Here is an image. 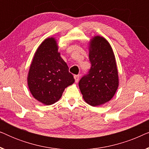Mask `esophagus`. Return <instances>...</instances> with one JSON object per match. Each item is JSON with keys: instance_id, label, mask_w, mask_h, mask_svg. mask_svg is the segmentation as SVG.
Masks as SVG:
<instances>
[{"instance_id": "34e87169", "label": "esophagus", "mask_w": 149, "mask_h": 149, "mask_svg": "<svg viewBox=\"0 0 149 149\" xmlns=\"http://www.w3.org/2000/svg\"><path fill=\"white\" fill-rule=\"evenodd\" d=\"M74 78L75 82L77 83L79 81V75H74Z\"/></svg>"}]
</instances>
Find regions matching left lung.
<instances>
[{"instance_id":"8db88e82","label":"left lung","mask_w":149,"mask_h":149,"mask_svg":"<svg viewBox=\"0 0 149 149\" xmlns=\"http://www.w3.org/2000/svg\"><path fill=\"white\" fill-rule=\"evenodd\" d=\"M88 47L91 67L89 74L81 78L79 86L85 102L97 107L115 95L119 87V74L113 50L105 38L93 36Z\"/></svg>"}]
</instances>
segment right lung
<instances>
[{"instance_id": "obj_1", "label": "right lung", "mask_w": 149, "mask_h": 149, "mask_svg": "<svg viewBox=\"0 0 149 149\" xmlns=\"http://www.w3.org/2000/svg\"><path fill=\"white\" fill-rule=\"evenodd\" d=\"M28 86L34 98L45 105L56 103L74 79L61 58L54 37H48L35 52L27 77Z\"/></svg>"}]
</instances>
